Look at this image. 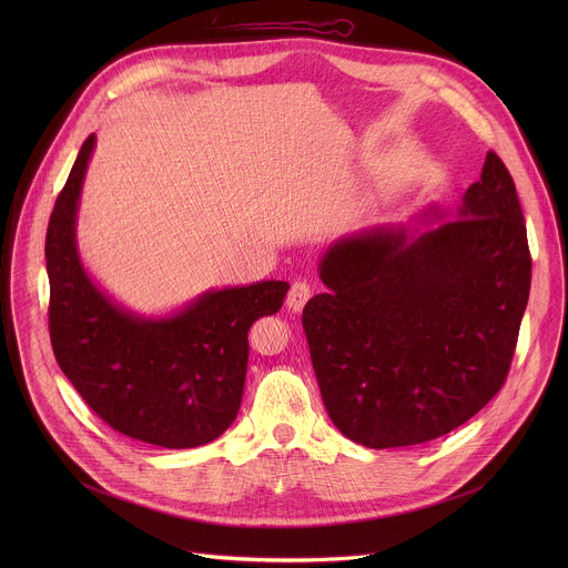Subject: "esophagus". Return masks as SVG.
I'll list each match as a JSON object with an SVG mask.
<instances>
[{"label": "esophagus", "instance_id": "1", "mask_svg": "<svg viewBox=\"0 0 568 568\" xmlns=\"http://www.w3.org/2000/svg\"><path fill=\"white\" fill-rule=\"evenodd\" d=\"M310 296H312V287H310L305 281H296V283L290 287V294H287V307H290L292 312H301Z\"/></svg>", "mask_w": 568, "mask_h": 568}]
</instances>
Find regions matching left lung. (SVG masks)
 I'll return each instance as SVG.
<instances>
[{
	"instance_id": "8db88e82",
	"label": "left lung",
	"mask_w": 568,
	"mask_h": 568,
	"mask_svg": "<svg viewBox=\"0 0 568 568\" xmlns=\"http://www.w3.org/2000/svg\"><path fill=\"white\" fill-rule=\"evenodd\" d=\"M530 265L517 189L495 152L454 213L427 206L407 224L337 237L318 261L328 292L303 307L335 427L388 449L478 414L508 375Z\"/></svg>"
}]
</instances>
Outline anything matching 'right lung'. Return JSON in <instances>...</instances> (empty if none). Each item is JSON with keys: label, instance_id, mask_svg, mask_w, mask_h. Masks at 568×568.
<instances>
[{"label": "right lung", "instance_id": "add662e5", "mask_svg": "<svg viewBox=\"0 0 568 568\" xmlns=\"http://www.w3.org/2000/svg\"><path fill=\"white\" fill-rule=\"evenodd\" d=\"M94 148L97 134H90L47 229L55 359L112 429L169 449L206 445L240 412L252 323L276 314L290 285L261 281L206 290L169 314H139L114 301L83 265L75 237Z\"/></svg>", "mask_w": 568, "mask_h": 568}]
</instances>
